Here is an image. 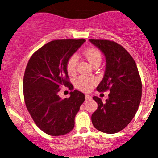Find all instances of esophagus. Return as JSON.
Listing matches in <instances>:
<instances>
[{
	"instance_id": "34e87169",
	"label": "esophagus",
	"mask_w": 158,
	"mask_h": 158,
	"mask_svg": "<svg viewBox=\"0 0 158 158\" xmlns=\"http://www.w3.org/2000/svg\"><path fill=\"white\" fill-rule=\"evenodd\" d=\"M85 96H86V100H90V99H92V96H90L89 95H86Z\"/></svg>"
}]
</instances>
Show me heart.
Here are the masks:
<instances>
[{
  "mask_svg": "<svg viewBox=\"0 0 158 158\" xmlns=\"http://www.w3.org/2000/svg\"><path fill=\"white\" fill-rule=\"evenodd\" d=\"M84 54L93 66L96 64H100L102 62V57L101 52L95 48H89L86 49ZM77 60H78V57L77 54H73L67 60L66 70L69 74H74L75 73ZM95 84V79L94 77H87V76L81 75L75 80L76 87L85 92L89 91L93 87Z\"/></svg>",
  "mask_w": 158,
  "mask_h": 158,
  "instance_id": "1",
  "label": "heart"
}]
</instances>
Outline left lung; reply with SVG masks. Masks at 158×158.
Instances as JSON below:
<instances>
[{"label":"left lung","mask_w":158,"mask_h":158,"mask_svg":"<svg viewBox=\"0 0 158 158\" xmlns=\"http://www.w3.org/2000/svg\"><path fill=\"white\" fill-rule=\"evenodd\" d=\"M105 56L106 69L97 86L99 92L110 90L103 102L93 97L98 108L92 115L94 127L106 134L119 132L135 116L142 96V82L136 63L119 44L110 40H89Z\"/></svg>","instance_id":"left-lung-1"}]
</instances>
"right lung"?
<instances>
[{"label":"right lung","mask_w":158,"mask_h":158,"mask_svg":"<svg viewBox=\"0 0 158 158\" xmlns=\"http://www.w3.org/2000/svg\"><path fill=\"white\" fill-rule=\"evenodd\" d=\"M86 40H58L49 42L30 58L23 80L27 109L36 125L51 136L69 133L74 118L85 100L78 90L69 98L58 95L61 86L72 87L66 70L67 60Z\"/></svg>","instance_id":"obj_1"}]
</instances>
